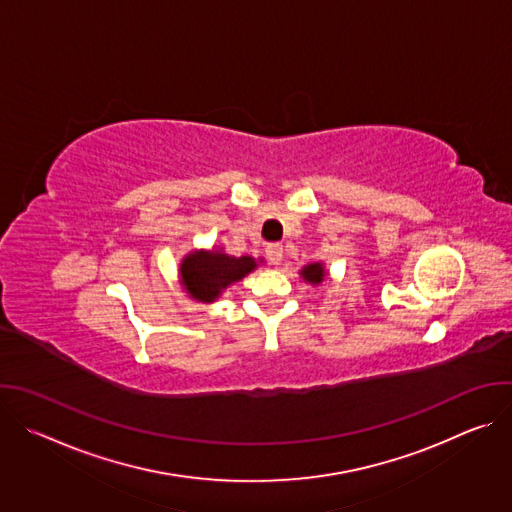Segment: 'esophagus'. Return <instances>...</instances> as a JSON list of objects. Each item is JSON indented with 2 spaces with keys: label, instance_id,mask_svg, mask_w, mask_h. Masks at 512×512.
Returning a JSON list of instances; mask_svg holds the SVG:
<instances>
[{
  "label": "esophagus",
  "instance_id": "34e87169",
  "mask_svg": "<svg viewBox=\"0 0 512 512\" xmlns=\"http://www.w3.org/2000/svg\"><path fill=\"white\" fill-rule=\"evenodd\" d=\"M265 253H267V259H269L273 265H279L281 259H283V245H281V243H269L267 249H265Z\"/></svg>",
  "mask_w": 512,
  "mask_h": 512
}]
</instances>
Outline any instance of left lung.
Listing matches in <instances>:
<instances>
[{"label":"left lung","instance_id":"obj_1","mask_svg":"<svg viewBox=\"0 0 512 512\" xmlns=\"http://www.w3.org/2000/svg\"><path fill=\"white\" fill-rule=\"evenodd\" d=\"M302 277L310 283H320L322 277H324V267L320 263H312V265L302 269Z\"/></svg>","mask_w":512,"mask_h":512}]
</instances>
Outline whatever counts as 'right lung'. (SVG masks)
Wrapping results in <instances>:
<instances>
[{"instance_id": "1", "label": "right lung", "mask_w": 512, "mask_h": 512, "mask_svg": "<svg viewBox=\"0 0 512 512\" xmlns=\"http://www.w3.org/2000/svg\"><path fill=\"white\" fill-rule=\"evenodd\" d=\"M257 267L253 257H231L221 251L192 253L182 261V283L188 294L198 302H212L221 291L243 279Z\"/></svg>"}]
</instances>
